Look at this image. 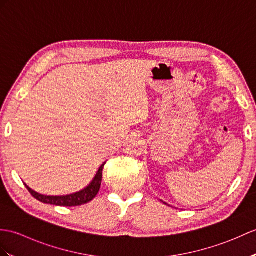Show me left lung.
Wrapping results in <instances>:
<instances>
[{
    "mask_svg": "<svg viewBox=\"0 0 256 256\" xmlns=\"http://www.w3.org/2000/svg\"><path fill=\"white\" fill-rule=\"evenodd\" d=\"M164 204H166V203H164Z\"/></svg>",
    "mask_w": 256,
    "mask_h": 256,
    "instance_id": "1",
    "label": "left lung"
}]
</instances>
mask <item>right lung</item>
<instances>
[{
    "label": "right lung",
    "mask_w": 256,
    "mask_h": 256,
    "mask_svg": "<svg viewBox=\"0 0 256 256\" xmlns=\"http://www.w3.org/2000/svg\"><path fill=\"white\" fill-rule=\"evenodd\" d=\"M104 164L100 166L96 176L92 179V181L88 184L86 188L78 192H75L72 194L68 195H44L38 192L34 191L30 188H29L25 183V186L36 200H40L41 203L44 204H50V205H56V206H66V207H72V206H80L86 203H89L92 200L96 198L98 194L101 181H102V169L104 167Z\"/></svg>",
    "instance_id": "right-lung-1"
}]
</instances>
